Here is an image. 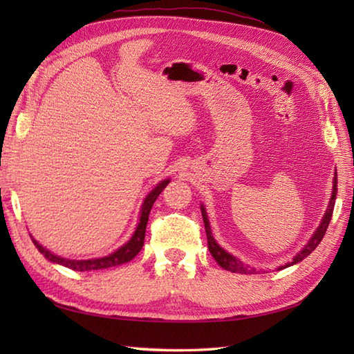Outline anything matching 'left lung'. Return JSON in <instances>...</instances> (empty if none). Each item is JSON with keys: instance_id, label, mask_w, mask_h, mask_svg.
Returning a JSON list of instances; mask_svg holds the SVG:
<instances>
[{"instance_id": "obj_1", "label": "left lung", "mask_w": 354, "mask_h": 354, "mask_svg": "<svg viewBox=\"0 0 354 354\" xmlns=\"http://www.w3.org/2000/svg\"><path fill=\"white\" fill-rule=\"evenodd\" d=\"M336 184H337V175L335 173L333 176V189H332V196H330V201H328V205H327V209L324 213V217H322V221L319 222V227L315 230V232L312 234L310 240L304 245V248L301 251H299L295 257L292 259V261H288L286 263L284 266H280L278 268V270H281L284 268H289L292 265H297V263H299L301 260H304L307 255H309L310 252H313L315 248H317L319 243L322 237H324L326 231H327V227L330 221H332V214H333V207H335V201H336V193H337V189H336ZM201 212H202V219H204V225H205V232H207V239H208V250L209 252H212V255L214 257V260L219 263V265L223 268L230 270V272H237V274H257V270H255L254 268L245 265V263L240 261L239 259H236L234 255L230 254L228 251H225L223 248L216 242L214 237H213V232H212V227H209V221H208V216H207V209L204 205H201Z\"/></svg>"}]
</instances>
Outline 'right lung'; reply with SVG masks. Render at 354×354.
Returning a JSON list of instances; mask_svg holds the SVG:
<instances>
[{"mask_svg": "<svg viewBox=\"0 0 354 354\" xmlns=\"http://www.w3.org/2000/svg\"><path fill=\"white\" fill-rule=\"evenodd\" d=\"M170 183V179H164L160 184H156L155 189L150 192L147 196L142 201V205L140 209V219L138 225L135 228L132 237L127 240V242L120 246L118 250H115L112 254L106 255V257H100V259H89V260H70V259H64L59 257V255L53 254L51 251L45 250V248L32 237L35 246L37 248L45 259L51 263H56V265H62L65 268H70L73 270H80V272H85V270H99V269H106V268H114L118 265H124V263L131 261L135 255H137L142 245H145V236H146V227H147V221H149V213L152 209L153 202L156 198L160 196V193L165 189V185Z\"/></svg>", "mask_w": 354, "mask_h": 354, "instance_id": "right-lung-1", "label": "right lung"}]
</instances>
